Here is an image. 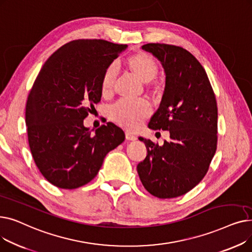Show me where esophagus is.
Masks as SVG:
<instances>
[{
    "instance_id": "esophagus-1",
    "label": "esophagus",
    "mask_w": 252,
    "mask_h": 252,
    "mask_svg": "<svg viewBox=\"0 0 252 252\" xmlns=\"http://www.w3.org/2000/svg\"><path fill=\"white\" fill-rule=\"evenodd\" d=\"M126 139L127 141H136L137 140V136L129 133V131H126Z\"/></svg>"
}]
</instances>
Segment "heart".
<instances>
[{
	"mask_svg": "<svg viewBox=\"0 0 252 252\" xmlns=\"http://www.w3.org/2000/svg\"><path fill=\"white\" fill-rule=\"evenodd\" d=\"M127 67L143 82L148 83V89L155 92L157 85L151 83L158 73L156 61L145 52L131 55L126 61ZM117 78V66L113 63L105 69L101 79V91L108 95L113 91ZM151 114V104L146 99L136 101L122 99L110 108V116L113 121L128 129L138 128L142 123Z\"/></svg>",
	"mask_w": 252,
	"mask_h": 252,
	"instance_id": "1",
	"label": "heart"
}]
</instances>
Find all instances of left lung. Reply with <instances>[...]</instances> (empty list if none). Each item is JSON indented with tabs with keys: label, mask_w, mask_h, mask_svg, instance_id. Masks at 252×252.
<instances>
[{
	"label": "left lung",
	"mask_w": 252,
	"mask_h": 252,
	"mask_svg": "<svg viewBox=\"0 0 252 252\" xmlns=\"http://www.w3.org/2000/svg\"><path fill=\"white\" fill-rule=\"evenodd\" d=\"M142 48L158 58L166 79L159 108L148 126L169 131L162 146L145 143L147 156L137 166L151 195L166 199L186 194L206 175L218 143V106L213 87L200 64L179 46L149 43Z\"/></svg>",
	"instance_id": "1"
}]
</instances>
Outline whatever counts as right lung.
I'll use <instances>...</instances> for the list:
<instances>
[{
	"mask_svg": "<svg viewBox=\"0 0 252 252\" xmlns=\"http://www.w3.org/2000/svg\"><path fill=\"white\" fill-rule=\"evenodd\" d=\"M126 48L105 39H74L59 48L37 74L26 102L31 152L44 178L61 189L94 179L104 157L125 141L111 123L92 135L84 119L102 96L105 69Z\"/></svg>",
	"mask_w": 252,
	"mask_h": 252,
	"instance_id": "right-lung-1",
	"label": "right lung"
}]
</instances>
